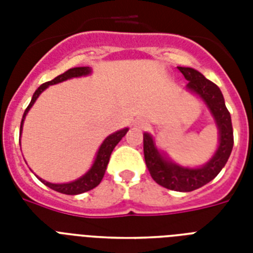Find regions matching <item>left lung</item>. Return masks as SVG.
Listing matches in <instances>:
<instances>
[{"instance_id":"8db88e82","label":"left lung","mask_w":253,"mask_h":253,"mask_svg":"<svg viewBox=\"0 0 253 253\" xmlns=\"http://www.w3.org/2000/svg\"><path fill=\"white\" fill-rule=\"evenodd\" d=\"M178 71L188 80V89L200 95L214 115L220 132L219 147L206 166L197 169L181 168L167 162L155 148L154 140L148 134L143 135V148L147 168L159 185L176 192H192L210 182L226 166L234 146V131L231 115L219 87L196 69L178 67Z\"/></svg>"}]
</instances>
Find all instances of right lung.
Wrapping results in <instances>:
<instances>
[{"label":"right lung","mask_w":253,"mask_h":253,"mask_svg":"<svg viewBox=\"0 0 253 253\" xmlns=\"http://www.w3.org/2000/svg\"><path fill=\"white\" fill-rule=\"evenodd\" d=\"M90 72V69L89 67H77V68H72L68 69L67 72H64L60 76L55 77L53 80L47 81L44 84H42L41 86L38 87L35 93L33 95V99H31V102L27 106V109L25 110V114H23V118H22L21 122V132H22V125H23V121H25V117L27 114V111L30 110V107L33 106L34 102L37 101V98L39 97L42 91L44 90L45 87L48 86V85H53L57 84V83H61V81L68 80V79H72V77H80L84 76V75H87V73ZM128 131V128H123L121 131H117L110 136H107L105 139V142L101 144L98 150V154H97V158L94 160V164L90 168V170L83 176L79 180L73 181V182H69V184H51V182H47V181H43L42 178L39 180L43 182L44 185H47L48 188L53 189V190H56L59 193H63V194H80V193L87 192V190H91L93 188H95L97 185L101 182V180L103 178V174H105V170H106V167L109 164V160H110V155L114 150V147L117 146L119 143V140L126 135V132Z\"/></svg>","instance_id":"add662e5"}]
</instances>
